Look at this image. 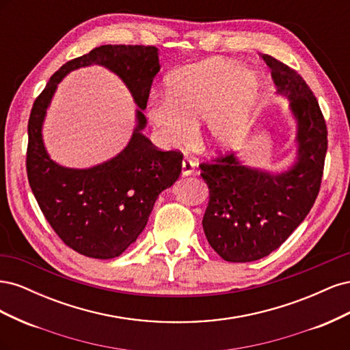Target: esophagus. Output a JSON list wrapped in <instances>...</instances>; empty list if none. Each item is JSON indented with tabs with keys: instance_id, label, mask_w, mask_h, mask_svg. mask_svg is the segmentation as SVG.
<instances>
[{
	"instance_id": "obj_1",
	"label": "esophagus",
	"mask_w": 350,
	"mask_h": 350,
	"mask_svg": "<svg viewBox=\"0 0 350 350\" xmlns=\"http://www.w3.org/2000/svg\"><path fill=\"white\" fill-rule=\"evenodd\" d=\"M194 171H196V163L191 161V159H188V157H184V161H183V175H191V174H194Z\"/></svg>"
}]
</instances>
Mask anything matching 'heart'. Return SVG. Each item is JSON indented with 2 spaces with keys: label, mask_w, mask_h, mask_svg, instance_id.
I'll return each instance as SVG.
<instances>
[{
  "label": "heart",
  "mask_w": 350,
  "mask_h": 350,
  "mask_svg": "<svg viewBox=\"0 0 350 350\" xmlns=\"http://www.w3.org/2000/svg\"><path fill=\"white\" fill-rule=\"evenodd\" d=\"M258 94V79L238 62L210 58L169 74L165 94L147 102V118L166 147L185 146L204 118V140L226 149L245 133Z\"/></svg>",
  "instance_id": "b5f03b06"
}]
</instances>
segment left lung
Masks as SVG:
<instances>
[{
	"label": "left lung",
	"instance_id": "8db88e82",
	"mask_svg": "<svg viewBox=\"0 0 350 350\" xmlns=\"http://www.w3.org/2000/svg\"><path fill=\"white\" fill-rule=\"evenodd\" d=\"M261 58L278 93L291 100L298 122V162L280 175L243 166L229 153L200 163L208 187L204 234L211 248L230 262L269 256L302 224L320 193L327 153L325 120L308 84L276 58Z\"/></svg>",
	"mask_w": 350,
	"mask_h": 350
}]
</instances>
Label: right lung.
<instances>
[{
	"mask_svg": "<svg viewBox=\"0 0 350 350\" xmlns=\"http://www.w3.org/2000/svg\"><path fill=\"white\" fill-rule=\"evenodd\" d=\"M99 64L123 79L141 109L129 146L89 170L52 163L41 143V122L56 84L67 72ZM156 46L102 45L66 62L36 98L27 124L26 171L31 191L51 228L67 247L86 257L121 256L147 225L154 201L181 174L183 153L162 152L142 134L152 83L159 72Z\"/></svg>",
	"mask_w": 350,
	"mask_h": 350,
	"instance_id": "1",
	"label": "right lung"
}]
</instances>
